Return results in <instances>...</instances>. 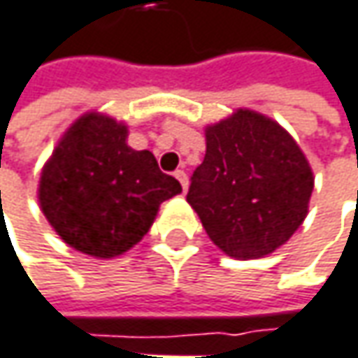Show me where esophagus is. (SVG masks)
Returning <instances> with one entry per match:
<instances>
[{
    "mask_svg": "<svg viewBox=\"0 0 358 358\" xmlns=\"http://www.w3.org/2000/svg\"><path fill=\"white\" fill-rule=\"evenodd\" d=\"M175 177L179 179V183H181L183 192H187V185H189V181H187V173H185L183 169H179V171H175Z\"/></svg>",
    "mask_w": 358,
    "mask_h": 358,
    "instance_id": "esophagus-1",
    "label": "esophagus"
}]
</instances>
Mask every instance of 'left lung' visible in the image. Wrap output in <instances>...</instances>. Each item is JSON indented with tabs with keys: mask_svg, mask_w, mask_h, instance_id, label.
Listing matches in <instances>:
<instances>
[{
	"mask_svg": "<svg viewBox=\"0 0 358 358\" xmlns=\"http://www.w3.org/2000/svg\"><path fill=\"white\" fill-rule=\"evenodd\" d=\"M314 175L273 120L238 110L206 130V157L187 201L228 257L259 259L285 244L308 214Z\"/></svg>",
	"mask_w": 358,
	"mask_h": 358,
	"instance_id": "left-lung-1",
	"label": "left lung"
}]
</instances>
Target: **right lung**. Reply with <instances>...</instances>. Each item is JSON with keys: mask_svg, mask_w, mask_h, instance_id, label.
<instances>
[{"mask_svg": "<svg viewBox=\"0 0 358 358\" xmlns=\"http://www.w3.org/2000/svg\"><path fill=\"white\" fill-rule=\"evenodd\" d=\"M128 130L112 117H79L40 177L42 212L64 243L112 259L148 232L159 206L181 193L152 152L126 144Z\"/></svg>", "mask_w": 358, "mask_h": 358, "instance_id": "obj_1", "label": "right lung"}]
</instances>
